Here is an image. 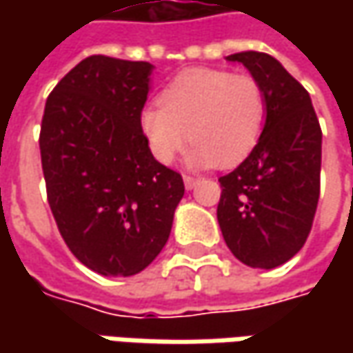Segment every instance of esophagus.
<instances>
[{
    "label": "esophagus",
    "mask_w": 353,
    "mask_h": 353,
    "mask_svg": "<svg viewBox=\"0 0 353 353\" xmlns=\"http://www.w3.org/2000/svg\"><path fill=\"white\" fill-rule=\"evenodd\" d=\"M198 184V179L194 176H188V174H184V186H186V190H192L194 186Z\"/></svg>",
    "instance_id": "1"
}]
</instances>
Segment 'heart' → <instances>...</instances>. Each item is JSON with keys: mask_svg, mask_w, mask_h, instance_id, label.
Here are the masks:
<instances>
[{"mask_svg": "<svg viewBox=\"0 0 353 353\" xmlns=\"http://www.w3.org/2000/svg\"><path fill=\"white\" fill-rule=\"evenodd\" d=\"M267 119V96L251 74L222 68H188L143 108L139 123L159 163L169 165L186 141L194 143L188 163L206 169L234 167L257 145Z\"/></svg>", "mask_w": 353, "mask_h": 353, "instance_id": "b5f03b06", "label": "heart"}]
</instances>
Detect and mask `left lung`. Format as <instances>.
<instances>
[{
    "instance_id": "8db88e82",
    "label": "left lung",
    "mask_w": 353,
    "mask_h": 353,
    "mask_svg": "<svg viewBox=\"0 0 353 353\" xmlns=\"http://www.w3.org/2000/svg\"><path fill=\"white\" fill-rule=\"evenodd\" d=\"M267 96V119L248 159L220 176L218 224L225 245L253 269H275L305 245L320 194L322 131L312 100L265 52H237Z\"/></svg>"
}]
</instances>
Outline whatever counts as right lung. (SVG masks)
<instances>
[{
	"label": "right lung",
	"mask_w": 353,
	"mask_h": 353,
	"mask_svg": "<svg viewBox=\"0 0 353 353\" xmlns=\"http://www.w3.org/2000/svg\"><path fill=\"white\" fill-rule=\"evenodd\" d=\"M153 68L88 57L45 105L39 147L50 210L76 259L103 277L153 263L184 196L183 176L153 157L139 123Z\"/></svg>",
	"instance_id": "1"
}]
</instances>
